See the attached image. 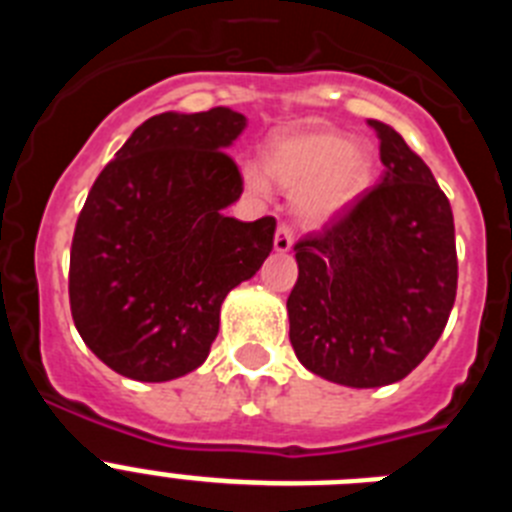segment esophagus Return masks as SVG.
Segmentation results:
<instances>
[{
    "instance_id": "obj_1",
    "label": "esophagus",
    "mask_w": 512,
    "mask_h": 512,
    "mask_svg": "<svg viewBox=\"0 0 512 512\" xmlns=\"http://www.w3.org/2000/svg\"><path fill=\"white\" fill-rule=\"evenodd\" d=\"M292 246H295V233H292V228L287 223H282L277 228V233H274V251L287 253L292 251Z\"/></svg>"
}]
</instances>
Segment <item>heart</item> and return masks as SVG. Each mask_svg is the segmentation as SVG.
I'll return each instance as SVG.
<instances>
[{"mask_svg": "<svg viewBox=\"0 0 512 512\" xmlns=\"http://www.w3.org/2000/svg\"><path fill=\"white\" fill-rule=\"evenodd\" d=\"M266 171L295 192V212L305 223L325 225L364 197L374 179V158L341 130L310 125L271 138ZM243 182L256 194L269 192V179L256 164L243 166Z\"/></svg>", "mask_w": 512, "mask_h": 512, "instance_id": "obj_1", "label": "heart"}]
</instances>
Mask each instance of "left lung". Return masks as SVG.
<instances>
[{
  "label": "left lung",
  "instance_id": "obj_1",
  "mask_svg": "<svg viewBox=\"0 0 512 512\" xmlns=\"http://www.w3.org/2000/svg\"><path fill=\"white\" fill-rule=\"evenodd\" d=\"M384 174L354 210L295 246L287 300L297 359L328 382L369 390L408 377L441 338L456 300L454 215L423 158L366 120Z\"/></svg>",
  "mask_w": 512,
  "mask_h": 512
}]
</instances>
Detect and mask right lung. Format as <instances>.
<instances>
[{
  "label": "right lung",
  "mask_w": 512,
  "mask_h": 512,
  "mask_svg": "<svg viewBox=\"0 0 512 512\" xmlns=\"http://www.w3.org/2000/svg\"><path fill=\"white\" fill-rule=\"evenodd\" d=\"M246 117L164 112L133 130L89 192L71 243L81 341L112 372L169 382L205 364L228 292L274 248V217L225 215L243 179L228 156Z\"/></svg>",
  "instance_id": "obj_1"
}]
</instances>
